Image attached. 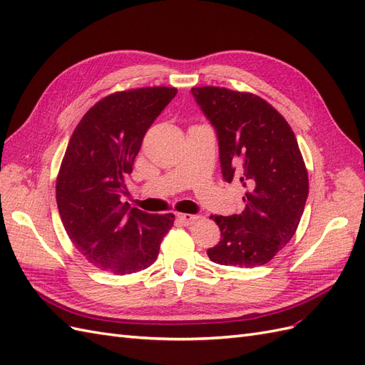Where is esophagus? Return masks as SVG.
Masks as SVG:
<instances>
[{"instance_id":"esophagus-1","label":"esophagus","mask_w":365,"mask_h":365,"mask_svg":"<svg viewBox=\"0 0 365 365\" xmlns=\"http://www.w3.org/2000/svg\"><path fill=\"white\" fill-rule=\"evenodd\" d=\"M177 219H179L183 225H191L192 222H195L199 219V216H195V214H186V212H182V214H177Z\"/></svg>"}]
</instances>
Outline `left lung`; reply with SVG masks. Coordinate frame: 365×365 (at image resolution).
I'll list each match as a JSON object with an SVG mask.
<instances>
[{
  "label": "left lung",
  "instance_id": "obj_1",
  "mask_svg": "<svg viewBox=\"0 0 365 365\" xmlns=\"http://www.w3.org/2000/svg\"><path fill=\"white\" fill-rule=\"evenodd\" d=\"M216 130L222 175L239 180L245 208L211 216L220 242L208 257L219 265L253 268L269 262L294 236L308 197V175L294 133L265 100L225 88H192Z\"/></svg>",
  "mask_w": 365,
  "mask_h": 365
}]
</instances>
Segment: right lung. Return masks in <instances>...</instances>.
Returning <instances> with one entry per match:
<instances>
[{"label": "right lung", "mask_w": 365, "mask_h": 365, "mask_svg": "<svg viewBox=\"0 0 365 365\" xmlns=\"http://www.w3.org/2000/svg\"><path fill=\"white\" fill-rule=\"evenodd\" d=\"M177 93L174 88L115 92L80 120L63 157L57 205L72 244L92 265L130 274L153 265L174 214H148L123 203L146 130Z\"/></svg>", "instance_id": "obj_1"}]
</instances>
